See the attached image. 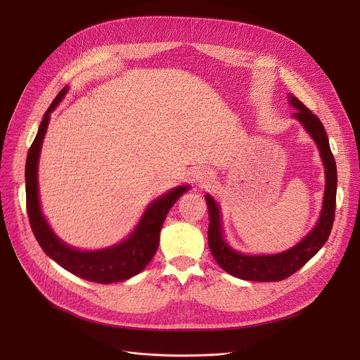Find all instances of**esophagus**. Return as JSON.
<instances>
[{"instance_id":"1","label":"esophagus","mask_w":360,"mask_h":360,"mask_svg":"<svg viewBox=\"0 0 360 360\" xmlns=\"http://www.w3.org/2000/svg\"><path fill=\"white\" fill-rule=\"evenodd\" d=\"M214 176L210 172V170L207 169H197L194 170L193 174V181L198 185V186H205V185H210L213 182Z\"/></svg>"}]
</instances>
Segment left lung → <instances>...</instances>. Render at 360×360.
Here are the masks:
<instances>
[{
    "label": "left lung",
    "mask_w": 360,
    "mask_h": 360,
    "mask_svg": "<svg viewBox=\"0 0 360 360\" xmlns=\"http://www.w3.org/2000/svg\"><path fill=\"white\" fill-rule=\"evenodd\" d=\"M290 105L297 109L293 113L304 128L308 131V134L316 143L321 159H323L326 167V191L323 210L316 221V226L302 239L293 248L274 254V255H245L226 243L221 231V220H220V209L217 202L212 195L207 194L205 201L209 207V248L217 261L219 266L228 271L229 274L242 278V280H252V281H280L285 280L305 264L324 247L327 242L335 213V193H337V167L335 160L331 153L330 143L327 132L324 129L323 122L315 113L311 112L304 103H302L293 94H289Z\"/></svg>",
    "instance_id": "obj_1"
}]
</instances>
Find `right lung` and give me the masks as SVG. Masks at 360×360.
Wrapping results in <instances>:
<instances>
[{
  "mask_svg": "<svg viewBox=\"0 0 360 360\" xmlns=\"http://www.w3.org/2000/svg\"><path fill=\"white\" fill-rule=\"evenodd\" d=\"M67 90L68 87H64L56 94V98L45 112L44 120L27 153L25 176L26 209L30 228L45 254L74 276H79L89 281L101 283V285L124 281L143 271L150 259L153 258L159 247L160 229L166 214L169 213L170 207L178 201V198L190 186H176L172 191L151 201L141 220L139 221L136 231L118 245L98 251H79L64 243L52 232L51 226L42 214L39 190H37V165H39V155L44 137L46 134L51 112L63 101Z\"/></svg>",
  "mask_w": 360,
  "mask_h": 360,
  "instance_id": "add662e5",
  "label": "right lung"
}]
</instances>
